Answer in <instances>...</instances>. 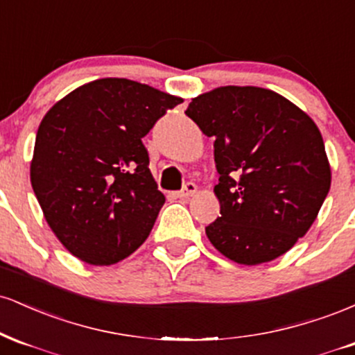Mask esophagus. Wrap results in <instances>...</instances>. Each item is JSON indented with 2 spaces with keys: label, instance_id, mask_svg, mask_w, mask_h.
Here are the masks:
<instances>
[{
  "label": "esophagus",
  "instance_id": "1",
  "mask_svg": "<svg viewBox=\"0 0 355 355\" xmlns=\"http://www.w3.org/2000/svg\"><path fill=\"white\" fill-rule=\"evenodd\" d=\"M195 191H197V185L189 182V183H185V187H183L180 191H177V197L178 198H189L195 193Z\"/></svg>",
  "mask_w": 355,
  "mask_h": 355
}]
</instances>
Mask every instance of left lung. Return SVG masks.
Listing matches in <instances>:
<instances>
[{"label": "left lung", "mask_w": 355, "mask_h": 355, "mask_svg": "<svg viewBox=\"0 0 355 355\" xmlns=\"http://www.w3.org/2000/svg\"><path fill=\"white\" fill-rule=\"evenodd\" d=\"M185 115L214 138L220 217L205 227L222 255L270 262L307 234L331 189V165L312 118L272 89L220 87Z\"/></svg>", "instance_id": "1"}]
</instances>
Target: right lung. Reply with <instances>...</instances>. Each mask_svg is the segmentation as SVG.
<instances>
[{
	"mask_svg": "<svg viewBox=\"0 0 355 355\" xmlns=\"http://www.w3.org/2000/svg\"><path fill=\"white\" fill-rule=\"evenodd\" d=\"M182 101L132 80L101 78L44 115L31 187L50 229L80 260L112 266L150 235L165 197L141 138Z\"/></svg>",
	"mask_w": 355,
	"mask_h": 355,
	"instance_id": "right-lung-1",
	"label": "right lung"
}]
</instances>
